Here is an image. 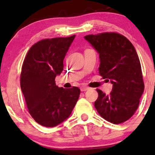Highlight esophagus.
Masks as SVG:
<instances>
[{
    "instance_id": "esophagus-1",
    "label": "esophagus",
    "mask_w": 155,
    "mask_h": 155,
    "mask_svg": "<svg viewBox=\"0 0 155 155\" xmlns=\"http://www.w3.org/2000/svg\"><path fill=\"white\" fill-rule=\"evenodd\" d=\"M89 89V87H81V88H80V90H81V92H84L86 91V90H87Z\"/></svg>"
}]
</instances>
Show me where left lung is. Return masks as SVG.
I'll return each instance as SVG.
<instances>
[{"instance_id":"8db88e82","label":"left lung","mask_w":155,"mask_h":155,"mask_svg":"<svg viewBox=\"0 0 155 155\" xmlns=\"http://www.w3.org/2000/svg\"><path fill=\"white\" fill-rule=\"evenodd\" d=\"M84 38L99 54L100 75L113 84L109 95L97 89L96 110L108 122L122 123L134 114L144 90L136 49L126 37L117 33L88 35Z\"/></svg>"}]
</instances>
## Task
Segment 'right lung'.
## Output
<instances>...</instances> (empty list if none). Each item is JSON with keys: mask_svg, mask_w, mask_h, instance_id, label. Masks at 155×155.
<instances>
[{"mask_svg": "<svg viewBox=\"0 0 155 155\" xmlns=\"http://www.w3.org/2000/svg\"><path fill=\"white\" fill-rule=\"evenodd\" d=\"M75 36L39 41L31 47L23 62L21 90L30 114L44 127H55L68 118L79 99L78 87L65 89L55 84Z\"/></svg>", "mask_w": 155, "mask_h": 155, "instance_id": "obj_1", "label": "right lung"}]
</instances>
